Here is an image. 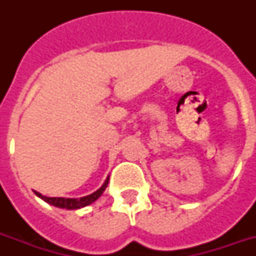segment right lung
<instances>
[{
    "mask_svg": "<svg viewBox=\"0 0 256 256\" xmlns=\"http://www.w3.org/2000/svg\"><path fill=\"white\" fill-rule=\"evenodd\" d=\"M108 176L106 178L104 183L98 188L96 191H94L92 194L86 195V196H82V198H62V196H46V195H42L41 192L38 191H34V194L37 195L38 198H41L42 200H45L46 203H49L52 206L60 207V208H66V210H78V208H82V207H86L88 204H92V202H96V199L100 198V195L104 194V188L108 187Z\"/></svg>",
    "mask_w": 256,
    "mask_h": 256,
    "instance_id": "1",
    "label": "right lung"
}]
</instances>
